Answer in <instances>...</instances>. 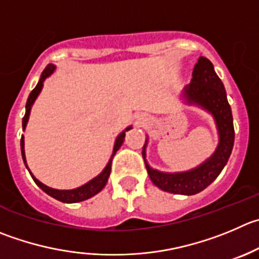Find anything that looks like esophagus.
Wrapping results in <instances>:
<instances>
[{
    "label": "esophagus",
    "mask_w": 259,
    "mask_h": 259,
    "mask_svg": "<svg viewBox=\"0 0 259 259\" xmlns=\"http://www.w3.org/2000/svg\"><path fill=\"white\" fill-rule=\"evenodd\" d=\"M140 120H141V122H142V123H144V122H145V120H147V119H145V118H141V119H140Z\"/></svg>",
    "instance_id": "obj_1"
}]
</instances>
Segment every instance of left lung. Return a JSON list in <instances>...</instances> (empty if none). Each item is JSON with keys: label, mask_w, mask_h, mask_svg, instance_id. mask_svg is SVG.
Here are the masks:
<instances>
[{"label": "left lung", "mask_w": 259, "mask_h": 259, "mask_svg": "<svg viewBox=\"0 0 259 259\" xmlns=\"http://www.w3.org/2000/svg\"><path fill=\"white\" fill-rule=\"evenodd\" d=\"M183 97L187 104L198 105L212 114L219 132V145L215 152L199 166L182 173H162L152 169L146 161L147 141H145L142 156L150 179L155 186L169 193L192 196L210 186L221 173L230 157L235 132L225 88L210 60L198 58L192 72L191 83L184 88Z\"/></svg>", "instance_id": "left-lung-1"}]
</instances>
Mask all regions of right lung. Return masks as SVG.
<instances>
[{"label": "right lung", "mask_w": 259, "mask_h": 259, "mask_svg": "<svg viewBox=\"0 0 259 259\" xmlns=\"http://www.w3.org/2000/svg\"><path fill=\"white\" fill-rule=\"evenodd\" d=\"M56 70V66L53 65H48L46 68H44V71L41 72V76L40 78H39L38 83H36L35 88L33 89V91L30 93V95H29L28 98V102H26V105H25V115H24L23 118V130H25L26 127V123H28V119H29V115H30V109L31 107H33L34 102H35V99L38 98L39 93L41 91V88H43V82L44 80H46L48 76H51L52 73H53V71ZM132 127H128L125 128L124 131L122 132V134H119V136L117 137V140H115L114 142V149H113V154H112V157H110L109 162L107 164V166L104 168V170L102 171V173L99 174L98 177H95L94 179H91L90 182H88L86 184H83V186L78 187V188H75V189H65V191H62V189H54V188H51V187L46 186V184H43L41 182H39L38 179L35 178V177L33 176V173H31L30 170H29L28 165H26V159H25V150H24V136H21V141H20V145H21V155H23V160H24V164H25L26 169L29 170V173H30L31 178H33V181L35 182L36 186L39 187L40 189H43L44 192H46L47 194H49L51 197H53V198L58 199V201L61 202H65V203H76V202H81V201H85V199L90 198V197L95 196V194L99 193L100 191H102L103 188L105 187V184H107L108 182V178H109L110 176V170H112V160H113V156L115 155V152L119 150V147L122 146L123 144V140H124V136H125V131H128V130H131Z\"/></svg>", "instance_id": "right-lung-1"}]
</instances>
